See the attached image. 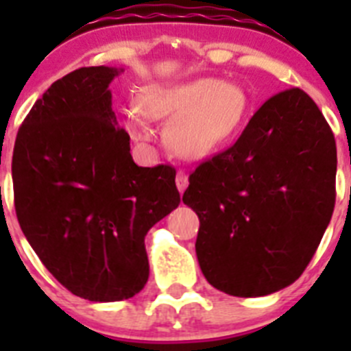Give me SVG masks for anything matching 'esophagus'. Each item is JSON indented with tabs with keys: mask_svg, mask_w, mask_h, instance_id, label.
<instances>
[{
	"mask_svg": "<svg viewBox=\"0 0 351 351\" xmlns=\"http://www.w3.org/2000/svg\"><path fill=\"white\" fill-rule=\"evenodd\" d=\"M176 184H178V190L181 193H184V190L188 188V173L184 170H179L178 176H176Z\"/></svg>",
	"mask_w": 351,
	"mask_h": 351,
	"instance_id": "esophagus-1",
	"label": "esophagus"
}]
</instances>
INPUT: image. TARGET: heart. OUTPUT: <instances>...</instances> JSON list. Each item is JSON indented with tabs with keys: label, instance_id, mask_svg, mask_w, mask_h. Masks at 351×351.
Segmentation results:
<instances>
[{
	"label": "heart",
	"instance_id": "heart-1",
	"mask_svg": "<svg viewBox=\"0 0 351 351\" xmlns=\"http://www.w3.org/2000/svg\"><path fill=\"white\" fill-rule=\"evenodd\" d=\"M138 112L125 114L135 141H149V121H170L165 142L173 154L197 160L214 153L234 137L247 114L250 100L239 84L216 79L179 84H151L138 93Z\"/></svg>",
	"mask_w": 351,
	"mask_h": 351
}]
</instances>
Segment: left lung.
<instances>
[{"mask_svg":"<svg viewBox=\"0 0 351 351\" xmlns=\"http://www.w3.org/2000/svg\"><path fill=\"white\" fill-rule=\"evenodd\" d=\"M336 141L302 89L269 98L232 147L190 176L206 280L234 297L288 287L308 267L336 202Z\"/></svg>","mask_w":351,"mask_h":351,"instance_id":"1","label":"left lung"}]
</instances>
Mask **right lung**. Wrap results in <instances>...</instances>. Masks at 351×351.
<instances>
[{
	"mask_svg": "<svg viewBox=\"0 0 351 351\" xmlns=\"http://www.w3.org/2000/svg\"><path fill=\"white\" fill-rule=\"evenodd\" d=\"M123 68L89 66L36 100L12 158L19 225L47 271L93 302L144 288L149 228L181 202L176 170L138 167L117 126L112 82Z\"/></svg>",
	"mask_w": 351,
	"mask_h": 351,
	"instance_id": "add662e5",
	"label": "right lung"
}]
</instances>
